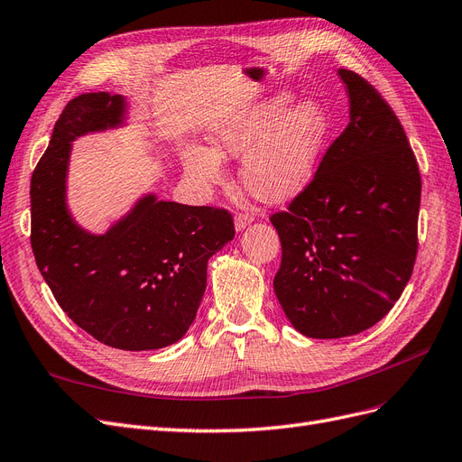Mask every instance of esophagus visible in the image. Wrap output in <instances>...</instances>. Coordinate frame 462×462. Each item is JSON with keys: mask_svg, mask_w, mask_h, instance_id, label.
<instances>
[{"mask_svg": "<svg viewBox=\"0 0 462 462\" xmlns=\"http://www.w3.org/2000/svg\"><path fill=\"white\" fill-rule=\"evenodd\" d=\"M254 221V214L253 212H236V216H235V227H236V231H241V229H245L248 223H253Z\"/></svg>", "mask_w": 462, "mask_h": 462, "instance_id": "obj_1", "label": "esophagus"}]
</instances>
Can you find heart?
Masks as SVG:
<instances>
[{
	"mask_svg": "<svg viewBox=\"0 0 462 462\" xmlns=\"http://www.w3.org/2000/svg\"><path fill=\"white\" fill-rule=\"evenodd\" d=\"M292 104L277 94L248 111H241L214 129L209 146L183 152L185 171L200 187L219 185L226 170L221 158H239L243 185L265 202L289 200L310 183L329 133L324 106L314 100Z\"/></svg>",
	"mask_w": 462,
	"mask_h": 462,
	"instance_id": "heart-1",
	"label": "heart"
}]
</instances>
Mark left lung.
Segmentation results:
<instances>
[{"label": "left lung", "mask_w": 462, "mask_h": 462, "mask_svg": "<svg viewBox=\"0 0 462 462\" xmlns=\"http://www.w3.org/2000/svg\"><path fill=\"white\" fill-rule=\"evenodd\" d=\"M351 121L310 183L270 221L282 239L273 289L306 337L337 339L377 324L407 287L418 253L422 179L395 111L339 69Z\"/></svg>", "instance_id": "left-lung-1"}]
</instances>
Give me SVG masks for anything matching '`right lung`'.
<instances>
[{
  "mask_svg": "<svg viewBox=\"0 0 462 462\" xmlns=\"http://www.w3.org/2000/svg\"><path fill=\"white\" fill-rule=\"evenodd\" d=\"M123 97L80 94L55 121L31 179V245L61 310L104 345L150 351L179 341L197 318L208 258L235 236L229 209L146 197L102 236L65 208L71 141L117 125Z\"/></svg>",
  "mask_w": 462,
  "mask_h": 462,
  "instance_id": "right-lung-1",
  "label": "right lung"
}]
</instances>
